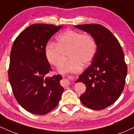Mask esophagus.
Segmentation results:
<instances>
[{"instance_id": "obj_1", "label": "esophagus", "mask_w": 134, "mask_h": 134, "mask_svg": "<svg viewBox=\"0 0 134 134\" xmlns=\"http://www.w3.org/2000/svg\"><path fill=\"white\" fill-rule=\"evenodd\" d=\"M65 84L66 85V86H67L70 85V82H69L68 80H65Z\"/></svg>"}]
</instances>
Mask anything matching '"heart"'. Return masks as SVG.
<instances>
[{"mask_svg": "<svg viewBox=\"0 0 134 134\" xmlns=\"http://www.w3.org/2000/svg\"><path fill=\"white\" fill-rule=\"evenodd\" d=\"M95 40L90 34L66 30L57 38V43H48L45 47L47 60L55 67H59L67 53L70 57L61 65V73L77 72L84 65L91 62L96 53Z\"/></svg>", "mask_w": 134, "mask_h": 134, "instance_id": "1", "label": "heart"}]
</instances>
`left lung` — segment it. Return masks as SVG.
I'll return each instance as SVG.
<instances>
[{
	"label": "left lung",
	"instance_id": "obj_1",
	"mask_svg": "<svg viewBox=\"0 0 134 134\" xmlns=\"http://www.w3.org/2000/svg\"><path fill=\"white\" fill-rule=\"evenodd\" d=\"M75 27L90 34L97 45L91 64L76 81L86 87L80 100L92 110H103L114 103L124 89L127 67L124 52L113 33L100 24H81Z\"/></svg>",
	"mask_w": 134,
	"mask_h": 134
}]
</instances>
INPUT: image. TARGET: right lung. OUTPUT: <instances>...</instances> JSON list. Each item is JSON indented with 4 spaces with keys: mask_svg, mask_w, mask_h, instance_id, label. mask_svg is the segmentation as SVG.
Wrapping results in <instances>:
<instances>
[{
    "mask_svg": "<svg viewBox=\"0 0 134 134\" xmlns=\"http://www.w3.org/2000/svg\"><path fill=\"white\" fill-rule=\"evenodd\" d=\"M62 26L32 24L16 38L10 52L9 81L15 98L27 111L43 115L61 99L64 87L61 75L48 76L51 66L45 55L50 38Z\"/></svg>",
    "mask_w": 134,
    "mask_h": 134,
    "instance_id": "1",
    "label": "right lung"
}]
</instances>
